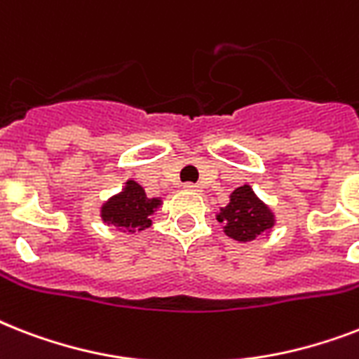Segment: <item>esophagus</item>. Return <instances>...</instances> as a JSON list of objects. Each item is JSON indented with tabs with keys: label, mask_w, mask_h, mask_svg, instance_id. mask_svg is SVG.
Instances as JSON below:
<instances>
[{
	"label": "esophagus",
	"mask_w": 359,
	"mask_h": 359,
	"mask_svg": "<svg viewBox=\"0 0 359 359\" xmlns=\"http://www.w3.org/2000/svg\"><path fill=\"white\" fill-rule=\"evenodd\" d=\"M184 190H188V191H201V186L194 184V182H188V184H184Z\"/></svg>",
	"instance_id": "1"
}]
</instances>
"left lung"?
<instances>
[{
    "label": "left lung",
    "instance_id": "8db88e82",
    "mask_svg": "<svg viewBox=\"0 0 359 359\" xmlns=\"http://www.w3.org/2000/svg\"><path fill=\"white\" fill-rule=\"evenodd\" d=\"M218 222L224 224V233L238 242H251L268 233L276 224L273 212L255 196L250 184L236 188L229 197V205L222 207Z\"/></svg>",
    "mask_w": 359,
    "mask_h": 359
}]
</instances>
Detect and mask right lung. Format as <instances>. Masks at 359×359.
Segmentation results:
<instances>
[{
  "label": "right lung",
  "instance_id": "obj_1",
  "mask_svg": "<svg viewBox=\"0 0 359 359\" xmlns=\"http://www.w3.org/2000/svg\"><path fill=\"white\" fill-rule=\"evenodd\" d=\"M162 205L160 197H147L135 180H126L123 191L109 197L100 208L102 222L124 233L145 231L152 225V214Z\"/></svg>",
  "mask_w": 359,
  "mask_h": 359
}]
</instances>
